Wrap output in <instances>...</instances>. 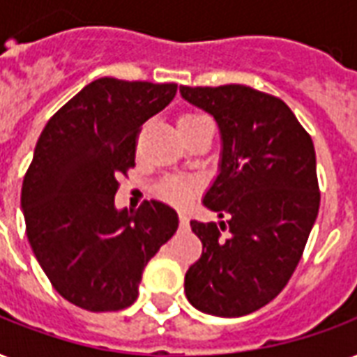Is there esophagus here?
<instances>
[{
    "label": "esophagus",
    "instance_id": "34e87169",
    "mask_svg": "<svg viewBox=\"0 0 357 357\" xmlns=\"http://www.w3.org/2000/svg\"><path fill=\"white\" fill-rule=\"evenodd\" d=\"M179 225L189 227V218H187L185 213H179Z\"/></svg>",
    "mask_w": 357,
    "mask_h": 357
}]
</instances>
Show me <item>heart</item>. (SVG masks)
<instances>
[{"label": "heart", "mask_w": 357, "mask_h": 357, "mask_svg": "<svg viewBox=\"0 0 357 357\" xmlns=\"http://www.w3.org/2000/svg\"><path fill=\"white\" fill-rule=\"evenodd\" d=\"M208 119L199 113H183L179 115L178 126L181 128H191L195 125H200ZM199 189V183L195 179H181V178H168L157 187V195L160 199L174 206H185L189 200L195 197V192Z\"/></svg>", "instance_id": "obj_1"}]
</instances>
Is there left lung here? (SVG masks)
<instances>
[{"label":"left lung","instance_id":"8db88e82","mask_svg":"<svg viewBox=\"0 0 357 357\" xmlns=\"http://www.w3.org/2000/svg\"><path fill=\"white\" fill-rule=\"evenodd\" d=\"M179 92L219 126V174L202 202L225 218L219 227L191 221L202 255L185 295L200 312L238 318L271 303L299 265L319 210L316 151L280 98L244 84Z\"/></svg>","mask_w":357,"mask_h":357}]
</instances>
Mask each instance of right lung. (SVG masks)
I'll return each instance as SVG.
<instances>
[{
  "label": "right lung",
  "mask_w": 357,
  "mask_h": 357,
  "mask_svg": "<svg viewBox=\"0 0 357 357\" xmlns=\"http://www.w3.org/2000/svg\"><path fill=\"white\" fill-rule=\"evenodd\" d=\"M176 92V83L96 79L39 136L20 197L26 234L52 287L84 310L130 306L145 265L178 231V213L165 202L115 208L139 128Z\"/></svg>",
  "instance_id": "right-lung-1"
}]
</instances>
